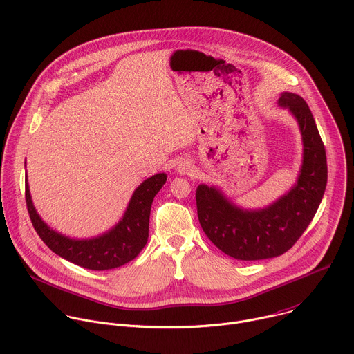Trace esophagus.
Masks as SVG:
<instances>
[{"instance_id": "obj_1", "label": "esophagus", "mask_w": 354, "mask_h": 354, "mask_svg": "<svg viewBox=\"0 0 354 354\" xmlns=\"http://www.w3.org/2000/svg\"><path fill=\"white\" fill-rule=\"evenodd\" d=\"M190 171H192V165H190V162H187V161H182V162L179 164V167H178V172L182 174V175L189 174Z\"/></svg>"}]
</instances>
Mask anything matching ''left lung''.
I'll return each instance as SVG.
<instances>
[{
    "mask_svg": "<svg viewBox=\"0 0 354 354\" xmlns=\"http://www.w3.org/2000/svg\"><path fill=\"white\" fill-rule=\"evenodd\" d=\"M279 104L296 116L303 136L304 158L295 187L260 211L234 207L205 185L196 192L197 215L207 238L236 260L254 261L286 253L313 221L325 192V147L307 102L297 94L282 93Z\"/></svg>",
    "mask_w": 354,
    "mask_h": 354,
    "instance_id": "left-lung-1",
    "label": "left lung"
}]
</instances>
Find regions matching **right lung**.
<instances>
[{
    "label": "right lung",
    "instance_id": "right-lung-1",
    "mask_svg": "<svg viewBox=\"0 0 354 354\" xmlns=\"http://www.w3.org/2000/svg\"><path fill=\"white\" fill-rule=\"evenodd\" d=\"M165 182V174H157L145 180L135 190L124 219L108 233L90 241H73L50 229L33 207L28 183L25 198L37 234L55 254L79 267L104 271L132 261L146 246L151 203Z\"/></svg>",
    "mask_w": 354,
    "mask_h": 354
}]
</instances>
